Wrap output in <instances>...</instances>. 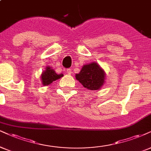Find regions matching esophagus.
Masks as SVG:
<instances>
[{"label":"esophagus","instance_id":"obj_1","mask_svg":"<svg viewBox=\"0 0 151 151\" xmlns=\"http://www.w3.org/2000/svg\"><path fill=\"white\" fill-rule=\"evenodd\" d=\"M66 73L67 74H68V75L71 74V69H70V68H68V69L66 70Z\"/></svg>","mask_w":151,"mask_h":151}]
</instances>
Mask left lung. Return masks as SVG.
<instances>
[{
	"label": "left lung",
	"instance_id": "obj_1",
	"mask_svg": "<svg viewBox=\"0 0 151 151\" xmlns=\"http://www.w3.org/2000/svg\"><path fill=\"white\" fill-rule=\"evenodd\" d=\"M106 74L101 66L96 62L84 65L76 78L83 87L90 90H97L105 83Z\"/></svg>",
	"mask_w": 151,
	"mask_h": 151
}]
</instances>
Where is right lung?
Here are the masks:
<instances>
[{
    "mask_svg": "<svg viewBox=\"0 0 151 151\" xmlns=\"http://www.w3.org/2000/svg\"><path fill=\"white\" fill-rule=\"evenodd\" d=\"M64 75L62 73L57 74L55 72V70L52 69L51 67L47 66L45 68V70H44L41 74V81L42 84L46 86L49 85L52 83L53 81H57L61 77H63Z\"/></svg>",
    "mask_w": 151,
    "mask_h": 151,
    "instance_id": "1",
    "label": "right lung"
}]
</instances>
